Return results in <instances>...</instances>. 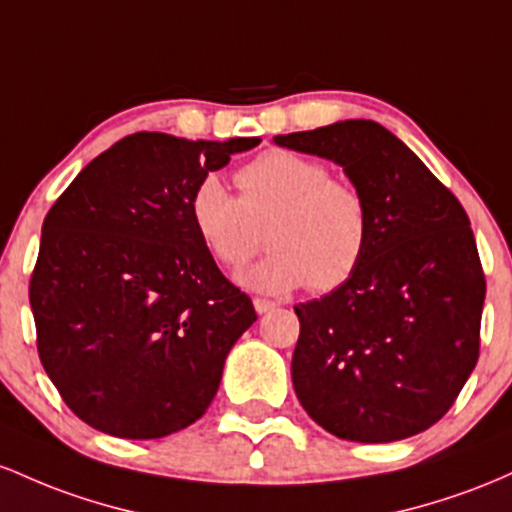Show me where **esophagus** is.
I'll use <instances>...</instances> for the list:
<instances>
[{
	"instance_id": "esophagus-1",
	"label": "esophagus",
	"mask_w": 512,
	"mask_h": 512,
	"mask_svg": "<svg viewBox=\"0 0 512 512\" xmlns=\"http://www.w3.org/2000/svg\"><path fill=\"white\" fill-rule=\"evenodd\" d=\"M254 309H256L258 314L273 312V309H275V302H271V300H263V297H256V300H254Z\"/></svg>"
}]
</instances>
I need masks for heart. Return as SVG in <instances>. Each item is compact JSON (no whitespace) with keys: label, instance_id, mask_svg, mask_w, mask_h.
<instances>
[{"label":"heart","instance_id":"1","mask_svg":"<svg viewBox=\"0 0 512 512\" xmlns=\"http://www.w3.org/2000/svg\"><path fill=\"white\" fill-rule=\"evenodd\" d=\"M241 198L220 176H205L188 200L191 225L217 263L241 268L268 225L271 254L246 268L239 283L261 295L309 285L331 292L358 271L370 241V208L329 166L292 149H268L237 174Z\"/></svg>","mask_w":512,"mask_h":512}]
</instances>
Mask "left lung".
<instances>
[{"label":"left lung","mask_w":512,"mask_h":512,"mask_svg":"<svg viewBox=\"0 0 512 512\" xmlns=\"http://www.w3.org/2000/svg\"><path fill=\"white\" fill-rule=\"evenodd\" d=\"M273 142L343 166L370 208L358 271L295 307L297 399L343 440L423 433L450 411L479 360L486 278L467 212L375 120H341Z\"/></svg>","instance_id":"obj_1"}]
</instances>
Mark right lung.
Here are the masks:
<instances>
[{"instance_id": "1", "label": "right lung", "mask_w": 512, "mask_h": 512, "mask_svg": "<svg viewBox=\"0 0 512 512\" xmlns=\"http://www.w3.org/2000/svg\"><path fill=\"white\" fill-rule=\"evenodd\" d=\"M258 142L135 132L50 208L28 287L38 355L91 428L154 440L208 411L256 312L198 239L188 200Z\"/></svg>"}]
</instances>
